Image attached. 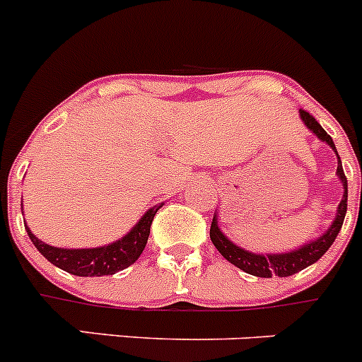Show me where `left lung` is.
<instances>
[{
  "label": "left lung",
  "mask_w": 362,
  "mask_h": 362,
  "mask_svg": "<svg viewBox=\"0 0 362 362\" xmlns=\"http://www.w3.org/2000/svg\"><path fill=\"white\" fill-rule=\"evenodd\" d=\"M298 114L300 119H302L303 124L307 127V130H309L310 134L316 135L322 143L329 144L334 150V153L337 155L336 144H334L332 137L323 130L322 124L314 119L307 110L300 109ZM336 175L341 180V184H343V198H341L339 205H337L336 216H334L330 227L327 228L320 238L305 243V245H302L300 248L289 250V252L284 253H253L250 252V250L238 246L234 241H230L227 235L223 234L221 228H219L218 225V212H214V218H212L211 223L212 245L218 248V252L221 253L223 257L227 259L228 262L238 266L239 269H243V272L248 273V275L261 276V279H272V276H289L302 272L307 266L314 264L318 259H322V255L332 246L337 234H339L341 227H343V219L344 214H346V200H349V184H346V177H344L339 155H337Z\"/></svg>",
  "instance_id": "obj_1"
}]
</instances>
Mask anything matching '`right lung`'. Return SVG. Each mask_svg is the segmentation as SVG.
Here are the masks:
<instances>
[{
	"label": "right lung",
	"mask_w": 362,
	"mask_h": 362,
	"mask_svg": "<svg viewBox=\"0 0 362 362\" xmlns=\"http://www.w3.org/2000/svg\"><path fill=\"white\" fill-rule=\"evenodd\" d=\"M160 207L162 204L148 209L123 238L116 239L109 245L96 246V248H57V246L42 243L39 238H35V234H32L26 223L25 228L35 248L57 268L76 276L114 275V273L132 266L141 257L148 243V235H150L151 221Z\"/></svg>",
	"instance_id": "right-lung-1"
}]
</instances>
